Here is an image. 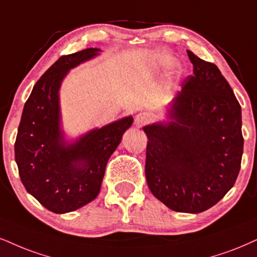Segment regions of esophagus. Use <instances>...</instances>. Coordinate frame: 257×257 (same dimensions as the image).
Instances as JSON below:
<instances>
[{"label": "esophagus", "mask_w": 257, "mask_h": 257, "mask_svg": "<svg viewBox=\"0 0 257 257\" xmlns=\"http://www.w3.org/2000/svg\"><path fill=\"white\" fill-rule=\"evenodd\" d=\"M150 121V115L147 113H139L135 119V125L136 127H142V126L145 125Z\"/></svg>", "instance_id": "esophagus-1"}]
</instances>
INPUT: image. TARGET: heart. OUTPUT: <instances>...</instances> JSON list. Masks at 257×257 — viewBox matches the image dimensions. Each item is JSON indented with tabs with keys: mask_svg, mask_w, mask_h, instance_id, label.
I'll use <instances>...</instances> for the list:
<instances>
[{
	"mask_svg": "<svg viewBox=\"0 0 257 257\" xmlns=\"http://www.w3.org/2000/svg\"><path fill=\"white\" fill-rule=\"evenodd\" d=\"M173 64H174L173 58L169 56H161L160 58L157 59V66H160V68L162 69L169 68V66H172ZM181 76H182V71L180 70V69H175V70L172 72V75H170V81L175 82L177 80H180Z\"/></svg>",
	"mask_w": 257,
	"mask_h": 257,
	"instance_id": "1",
	"label": "heart"
}]
</instances>
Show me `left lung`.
<instances>
[{
    "instance_id": "8db88e82",
    "label": "left lung",
    "mask_w": 257,
    "mask_h": 257,
    "mask_svg": "<svg viewBox=\"0 0 257 257\" xmlns=\"http://www.w3.org/2000/svg\"><path fill=\"white\" fill-rule=\"evenodd\" d=\"M193 75L182 82L166 118L144 126L145 176L167 207L200 213L235 185L243 155L242 110L219 69L187 51Z\"/></svg>"
}]
</instances>
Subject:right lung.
<instances>
[{
	"instance_id": "obj_1",
	"label": "right lung",
	"mask_w": 257,
	"mask_h": 257,
	"mask_svg": "<svg viewBox=\"0 0 257 257\" xmlns=\"http://www.w3.org/2000/svg\"><path fill=\"white\" fill-rule=\"evenodd\" d=\"M100 52L90 47L62 56L37 82L22 110L15 141L21 182L55 213L76 211L96 198L107 162L134 122L128 115L76 139L65 137L59 104L62 82L71 69Z\"/></svg>"
}]
</instances>
